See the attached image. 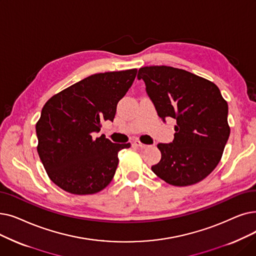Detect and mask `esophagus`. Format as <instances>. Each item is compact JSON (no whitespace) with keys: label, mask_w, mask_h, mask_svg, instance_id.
<instances>
[{"label":"esophagus","mask_w":256,"mask_h":256,"mask_svg":"<svg viewBox=\"0 0 256 256\" xmlns=\"http://www.w3.org/2000/svg\"><path fill=\"white\" fill-rule=\"evenodd\" d=\"M132 143H134L136 146H138L140 148H150V146H146V144H143L140 140H134V142H132Z\"/></svg>","instance_id":"esophagus-1"}]
</instances>
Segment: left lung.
Segmentation results:
<instances>
[{
  "label": "left lung",
  "instance_id": "1",
  "mask_svg": "<svg viewBox=\"0 0 256 256\" xmlns=\"http://www.w3.org/2000/svg\"><path fill=\"white\" fill-rule=\"evenodd\" d=\"M137 78L146 82L159 117L176 120L174 141L158 144L161 160L152 170L174 186L202 181L216 168L230 135L228 104L220 88L168 66H143Z\"/></svg>",
  "mask_w": 256,
  "mask_h": 256
}]
</instances>
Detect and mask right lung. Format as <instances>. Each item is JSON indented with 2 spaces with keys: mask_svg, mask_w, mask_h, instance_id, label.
<instances>
[{
  "mask_svg": "<svg viewBox=\"0 0 256 256\" xmlns=\"http://www.w3.org/2000/svg\"><path fill=\"white\" fill-rule=\"evenodd\" d=\"M137 69L98 73L52 96L36 122L38 152L51 181L72 194L102 192L114 178L118 152L130 143L94 137L104 120L113 121L118 102Z\"/></svg>",
  "mask_w": 256,
  "mask_h": 256,
  "instance_id": "add662e5",
  "label": "right lung"
}]
</instances>
